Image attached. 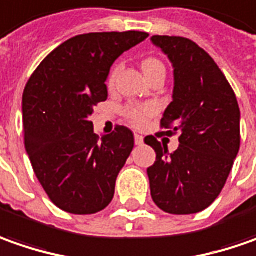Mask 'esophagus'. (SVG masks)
Instances as JSON below:
<instances>
[{"label":"esophagus","instance_id":"1","mask_svg":"<svg viewBox=\"0 0 256 256\" xmlns=\"http://www.w3.org/2000/svg\"><path fill=\"white\" fill-rule=\"evenodd\" d=\"M134 143H136L137 146H142L143 144V136H140V134H134Z\"/></svg>","mask_w":256,"mask_h":256}]
</instances>
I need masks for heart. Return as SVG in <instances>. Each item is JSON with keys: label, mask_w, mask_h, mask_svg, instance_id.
Here are the masks:
<instances>
[{"label": "heart", "mask_w": 256, "mask_h": 256, "mask_svg": "<svg viewBox=\"0 0 256 256\" xmlns=\"http://www.w3.org/2000/svg\"><path fill=\"white\" fill-rule=\"evenodd\" d=\"M142 69H143V74L147 78L148 75H152L153 72L158 70V69H164L163 64L160 60H157L154 58H148L144 59L142 62ZM118 70L119 68H116L109 76V84H114V79L118 75ZM156 113V106L153 104H144V106H134V108H128L126 110L128 120L134 124V126H143L148 118H152Z\"/></svg>", "instance_id": "heart-1"}]
</instances>
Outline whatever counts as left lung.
Wrapping results in <instances>:
<instances>
[{"label":"left lung","instance_id":"left-lung-1","mask_svg":"<svg viewBox=\"0 0 256 256\" xmlns=\"http://www.w3.org/2000/svg\"><path fill=\"white\" fill-rule=\"evenodd\" d=\"M172 62V100L163 113L167 136L178 132V148L168 153L154 136L146 144L156 152L147 168L156 206L187 216L210 207L220 196L240 152L241 113L232 88L214 59L181 36L150 38Z\"/></svg>","mask_w":256,"mask_h":256}]
</instances>
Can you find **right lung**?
I'll use <instances>...</instances> for the list:
<instances>
[{"label": "right lung", "instance_id": "add662e5", "mask_svg": "<svg viewBox=\"0 0 256 256\" xmlns=\"http://www.w3.org/2000/svg\"><path fill=\"white\" fill-rule=\"evenodd\" d=\"M147 36L138 31L74 36L52 50L26 84L25 148L50 201L66 212L94 214L113 200L134 136L118 126L99 138L90 116L108 99L106 80L114 60Z\"/></svg>", "mask_w": 256, "mask_h": 256}]
</instances>
